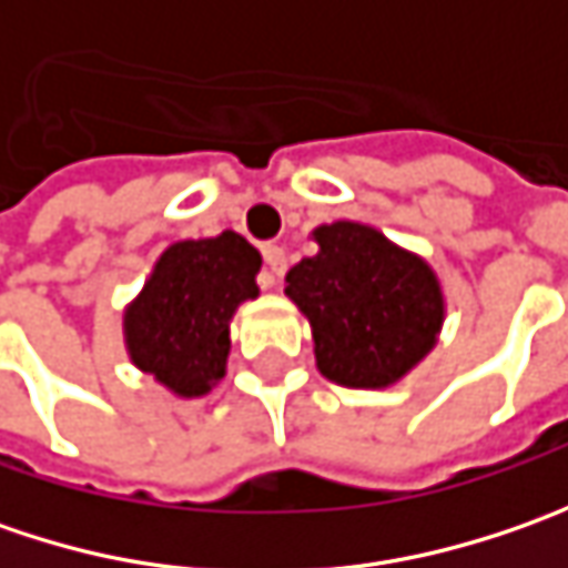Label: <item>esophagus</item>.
Here are the masks:
<instances>
[{
  "label": "esophagus",
  "mask_w": 568,
  "mask_h": 568,
  "mask_svg": "<svg viewBox=\"0 0 568 568\" xmlns=\"http://www.w3.org/2000/svg\"><path fill=\"white\" fill-rule=\"evenodd\" d=\"M262 258H265V272H262V287H277L281 277H284V268H287V255L281 246H262Z\"/></svg>",
  "instance_id": "obj_1"
}]
</instances>
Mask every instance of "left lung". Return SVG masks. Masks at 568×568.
I'll return each mask as SVG.
<instances>
[{"instance_id": "obj_1", "label": "left lung", "mask_w": 568, "mask_h": 568, "mask_svg": "<svg viewBox=\"0 0 568 568\" xmlns=\"http://www.w3.org/2000/svg\"><path fill=\"white\" fill-rule=\"evenodd\" d=\"M318 252L287 272L284 294L313 325L318 373L347 388H385L433 351L443 291L424 258L379 230L338 221Z\"/></svg>"}]
</instances>
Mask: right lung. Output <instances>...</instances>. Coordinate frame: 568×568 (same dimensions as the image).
Masks as SVG:
<instances>
[{
  "label": "right lung",
  "mask_w": 568,
  "mask_h": 568,
  "mask_svg": "<svg viewBox=\"0 0 568 568\" xmlns=\"http://www.w3.org/2000/svg\"><path fill=\"white\" fill-rule=\"evenodd\" d=\"M258 250L233 230L173 243L125 310L132 363L183 398L211 392L227 366L230 318L243 300L258 296Z\"/></svg>",
  "instance_id": "obj_1"
}]
</instances>
